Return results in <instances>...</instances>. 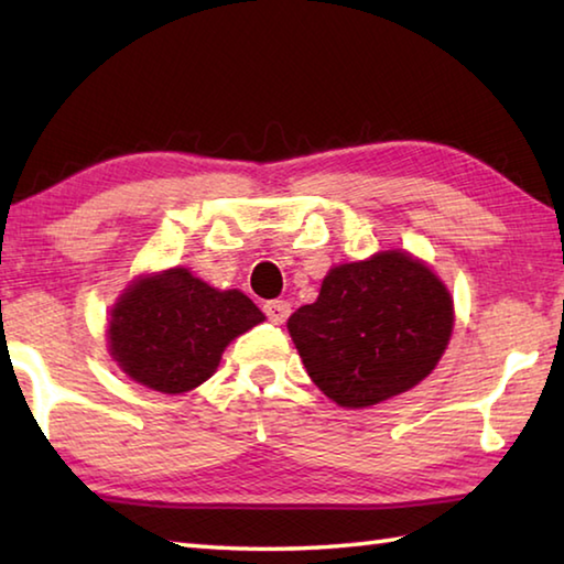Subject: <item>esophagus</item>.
<instances>
[{
	"instance_id": "esophagus-1",
	"label": "esophagus",
	"mask_w": 564,
	"mask_h": 564,
	"mask_svg": "<svg viewBox=\"0 0 564 564\" xmlns=\"http://www.w3.org/2000/svg\"><path fill=\"white\" fill-rule=\"evenodd\" d=\"M263 313L269 316L271 323L281 326V323H285V318L291 316V305L285 301H269V303H263Z\"/></svg>"
}]
</instances>
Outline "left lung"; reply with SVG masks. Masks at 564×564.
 Returning <instances> with one entry per match:
<instances>
[{"instance_id":"left-lung-1","label":"left lung","mask_w":564,"mask_h":564,"mask_svg":"<svg viewBox=\"0 0 564 564\" xmlns=\"http://www.w3.org/2000/svg\"><path fill=\"white\" fill-rule=\"evenodd\" d=\"M313 383L343 408H368L417 386L445 352L453 299L441 279L403 251L343 263L316 303L289 318Z\"/></svg>"}]
</instances>
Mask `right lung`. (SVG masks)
<instances>
[{
    "label": "right lung",
    "instance_id": "obj_1",
    "mask_svg": "<svg viewBox=\"0 0 564 564\" xmlns=\"http://www.w3.org/2000/svg\"><path fill=\"white\" fill-rule=\"evenodd\" d=\"M261 321L241 291L171 269L129 285L111 311L109 348L129 378L174 395L212 378L228 343Z\"/></svg>",
    "mask_w": 564,
    "mask_h": 564
}]
</instances>
